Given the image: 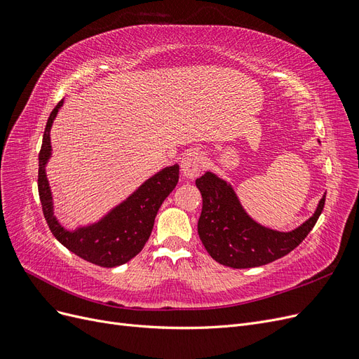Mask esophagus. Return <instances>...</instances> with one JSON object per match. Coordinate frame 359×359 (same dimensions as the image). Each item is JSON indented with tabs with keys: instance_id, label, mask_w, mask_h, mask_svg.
I'll return each mask as SVG.
<instances>
[{
	"instance_id": "esophagus-1",
	"label": "esophagus",
	"mask_w": 359,
	"mask_h": 359,
	"mask_svg": "<svg viewBox=\"0 0 359 359\" xmlns=\"http://www.w3.org/2000/svg\"><path fill=\"white\" fill-rule=\"evenodd\" d=\"M203 166V156L198 149H190L181 158V173L184 178H196Z\"/></svg>"
}]
</instances>
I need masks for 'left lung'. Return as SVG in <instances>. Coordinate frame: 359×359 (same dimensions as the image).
<instances>
[{
	"mask_svg": "<svg viewBox=\"0 0 359 359\" xmlns=\"http://www.w3.org/2000/svg\"><path fill=\"white\" fill-rule=\"evenodd\" d=\"M196 187L203 202L198 222L201 241L215 262L236 269L262 266L290 253L316 224L325 205L323 194L309 220L290 232H280L253 220L231 182L215 173L205 172Z\"/></svg>",
	"mask_w": 359,
	"mask_h": 359,
	"instance_id": "1",
	"label": "left lung"
}]
</instances>
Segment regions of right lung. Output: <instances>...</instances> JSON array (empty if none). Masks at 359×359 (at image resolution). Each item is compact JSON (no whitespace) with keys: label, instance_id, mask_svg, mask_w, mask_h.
<instances>
[{"label":"right lung","instance_id":"right-lung-1","mask_svg":"<svg viewBox=\"0 0 359 359\" xmlns=\"http://www.w3.org/2000/svg\"><path fill=\"white\" fill-rule=\"evenodd\" d=\"M62 103L64 100L49 115L39 154V196L43 215L53 236L76 256L103 268L127 264L148 241L158 208L178 184L180 166L175 163L154 173L99 222L73 231L66 229L53 214L52 191L46 177V165L52 156L50 127Z\"/></svg>","mask_w":359,"mask_h":359}]
</instances>
